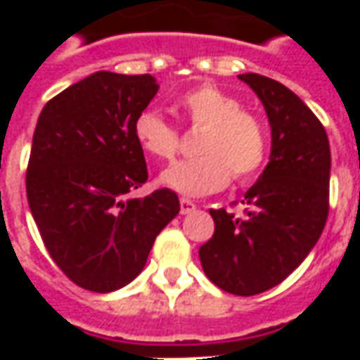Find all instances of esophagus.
<instances>
[{
    "label": "esophagus",
    "mask_w": 360,
    "mask_h": 360,
    "mask_svg": "<svg viewBox=\"0 0 360 360\" xmlns=\"http://www.w3.org/2000/svg\"><path fill=\"white\" fill-rule=\"evenodd\" d=\"M179 204H181V214H191V212L196 208V204L193 202L191 198H181Z\"/></svg>",
    "instance_id": "esophagus-1"
}]
</instances>
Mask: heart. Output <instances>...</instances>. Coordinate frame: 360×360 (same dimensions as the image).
Wrapping results in <instances>:
<instances>
[{"mask_svg":"<svg viewBox=\"0 0 360 360\" xmlns=\"http://www.w3.org/2000/svg\"><path fill=\"white\" fill-rule=\"evenodd\" d=\"M179 115L193 129H204L198 154L181 160L162 173L165 187L187 196H204L235 181L252 179L268 156V127L258 113L243 110V102L216 84L204 82L179 96ZM133 136L148 156L172 160L179 150V131L158 111H141L133 123Z\"/></svg>","mask_w":360,"mask_h":360,"instance_id":"obj_1","label":"heart"}]
</instances>
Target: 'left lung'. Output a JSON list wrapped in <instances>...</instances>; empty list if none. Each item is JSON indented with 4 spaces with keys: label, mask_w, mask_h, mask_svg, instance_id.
<instances>
[{
    "label": "left lung",
    "mask_w": 360,
    "mask_h": 360,
    "mask_svg": "<svg viewBox=\"0 0 360 360\" xmlns=\"http://www.w3.org/2000/svg\"><path fill=\"white\" fill-rule=\"evenodd\" d=\"M264 103L271 127L270 162L245 193L243 216L210 210L214 235L198 257L227 293L250 297L281 283L322 235L330 210V142L299 96L257 73L239 75Z\"/></svg>",
    "instance_id": "8db88e82"
}]
</instances>
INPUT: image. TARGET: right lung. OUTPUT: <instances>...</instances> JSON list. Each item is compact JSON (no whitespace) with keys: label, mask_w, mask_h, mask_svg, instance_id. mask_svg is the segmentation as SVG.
Masks as SVG:
<instances>
[{"label":"right lung","mask_w":360,"mask_h":360,"mask_svg":"<svg viewBox=\"0 0 360 360\" xmlns=\"http://www.w3.org/2000/svg\"><path fill=\"white\" fill-rule=\"evenodd\" d=\"M152 75L98 71L53 96L36 123L27 196L46 249L73 283L110 293L142 271L179 198L148 181L134 117L156 96Z\"/></svg>","instance_id":"right-lung-1"}]
</instances>
